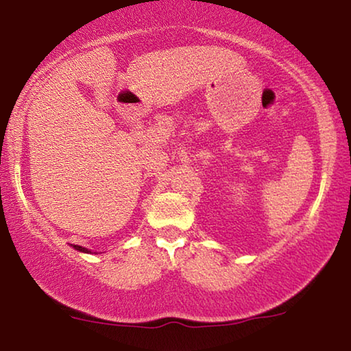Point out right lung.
<instances>
[{
  "label": "right lung",
  "mask_w": 351,
  "mask_h": 351,
  "mask_svg": "<svg viewBox=\"0 0 351 351\" xmlns=\"http://www.w3.org/2000/svg\"><path fill=\"white\" fill-rule=\"evenodd\" d=\"M74 249H77V251H80V252H90L86 247H82L79 245H74Z\"/></svg>",
  "instance_id": "obj_1"
}]
</instances>
